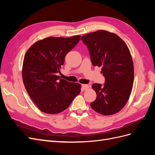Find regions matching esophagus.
Instances as JSON below:
<instances>
[{
  "instance_id": "34e87169",
  "label": "esophagus",
  "mask_w": 155,
  "mask_h": 155,
  "mask_svg": "<svg viewBox=\"0 0 155 155\" xmlns=\"http://www.w3.org/2000/svg\"><path fill=\"white\" fill-rule=\"evenodd\" d=\"M88 88H89V86L88 85H82V90L86 91Z\"/></svg>"
}]
</instances>
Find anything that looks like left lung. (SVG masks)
<instances>
[{"label":"left lung","instance_id":"obj_1","mask_svg":"<svg viewBox=\"0 0 155 155\" xmlns=\"http://www.w3.org/2000/svg\"><path fill=\"white\" fill-rule=\"evenodd\" d=\"M87 46L94 66L101 67L104 85L94 83L97 97L91 106L108 116L120 111L128 101L134 81V65L125 42L114 33L97 30L81 37Z\"/></svg>","mask_w":155,"mask_h":155}]
</instances>
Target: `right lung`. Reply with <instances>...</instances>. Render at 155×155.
Returning a JSON list of instances; mask_svg holds the SVG:
<instances>
[{"label":"right lung","instance_id":"1","mask_svg":"<svg viewBox=\"0 0 155 155\" xmlns=\"http://www.w3.org/2000/svg\"><path fill=\"white\" fill-rule=\"evenodd\" d=\"M80 38V35L46 37L35 42L26 52L22 69L23 83L31 100L45 113L63 112L81 92L80 84L68 82L56 75L60 72L65 55Z\"/></svg>","mask_w":155,"mask_h":155}]
</instances>
